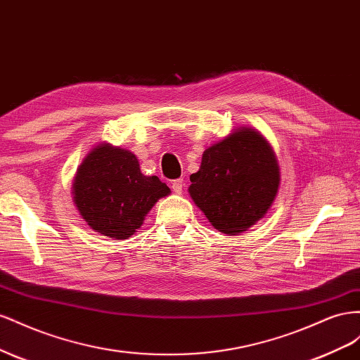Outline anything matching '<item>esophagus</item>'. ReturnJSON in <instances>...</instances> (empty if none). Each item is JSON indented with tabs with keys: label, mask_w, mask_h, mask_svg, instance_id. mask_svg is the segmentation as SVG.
Segmentation results:
<instances>
[{
	"label": "esophagus",
	"mask_w": 360,
	"mask_h": 360,
	"mask_svg": "<svg viewBox=\"0 0 360 360\" xmlns=\"http://www.w3.org/2000/svg\"><path fill=\"white\" fill-rule=\"evenodd\" d=\"M184 186H186V184H184V179H176L172 182V190L176 194H181L184 190Z\"/></svg>",
	"instance_id": "1"
}]
</instances>
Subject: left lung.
I'll return each mask as SVG.
<instances>
[{
  "label": "left lung",
  "instance_id": "1",
  "mask_svg": "<svg viewBox=\"0 0 360 360\" xmlns=\"http://www.w3.org/2000/svg\"><path fill=\"white\" fill-rule=\"evenodd\" d=\"M194 205L215 229L240 235L265 217L281 187V167L258 129L240 127L203 150L190 176Z\"/></svg>",
  "mask_w": 360,
  "mask_h": 360
}]
</instances>
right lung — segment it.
I'll return each instance as SVG.
<instances>
[{"label":"right lung","mask_w":360,"mask_h":360,"mask_svg":"<svg viewBox=\"0 0 360 360\" xmlns=\"http://www.w3.org/2000/svg\"><path fill=\"white\" fill-rule=\"evenodd\" d=\"M170 194L158 176H145L128 149L99 143L89 150L72 181V196L90 229L128 240L155 203Z\"/></svg>","instance_id":"obj_1"}]
</instances>
